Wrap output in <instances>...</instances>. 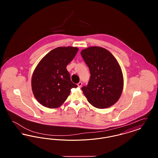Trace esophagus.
I'll return each instance as SVG.
<instances>
[{"instance_id": "34e87169", "label": "esophagus", "mask_w": 158, "mask_h": 158, "mask_svg": "<svg viewBox=\"0 0 158 158\" xmlns=\"http://www.w3.org/2000/svg\"><path fill=\"white\" fill-rule=\"evenodd\" d=\"M82 85V82H79L77 83V86H78L79 88H81Z\"/></svg>"}]
</instances>
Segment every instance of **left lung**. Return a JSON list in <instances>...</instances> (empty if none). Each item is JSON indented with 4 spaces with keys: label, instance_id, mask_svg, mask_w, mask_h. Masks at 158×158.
<instances>
[{
    "label": "left lung",
    "instance_id": "obj_1",
    "mask_svg": "<svg viewBox=\"0 0 158 158\" xmlns=\"http://www.w3.org/2000/svg\"><path fill=\"white\" fill-rule=\"evenodd\" d=\"M90 71L89 81L82 90L90 104L97 108L114 105L120 97L124 79L120 66L109 51L93 46L81 52Z\"/></svg>",
    "mask_w": 158,
    "mask_h": 158
}]
</instances>
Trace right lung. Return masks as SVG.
<instances>
[{"label":"right lung","instance_id":"1","mask_svg":"<svg viewBox=\"0 0 158 158\" xmlns=\"http://www.w3.org/2000/svg\"><path fill=\"white\" fill-rule=\"evenodd\" d=\"M78 50L74 47L56 48L38 64L32 76L31 86L34 97L41 105L58 108L67 99L70 89L77 87L71 81L66 66Z\"/></svg>","mask_w":158,"mask_h":158}]
</instances>
